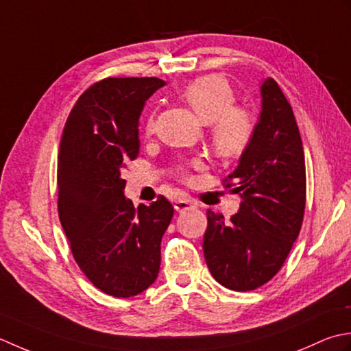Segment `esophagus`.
I'll return each mask as SVG.
<instances>
[{
	"instance_id": "34e87169",
	"label": "esophagus",
	"mask_w": 351,
	"mask_h": 351,
	"mask_svg": "<svg viewBox=\"0 0 351 351\" xmlns=\"http://www.w3.org/2000/svg\"><path fill=\"white\" fill-rule=\"evenodd\" d=\"M197 204L192 202V199H188V198H182V199H177V202L174 203V209L177 212H186V210H192L195 209Z\"/></svg>"
}]
</instances>
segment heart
I'll return each instance as SVG.
<instances>
[{
	"instance_id": "obj_1",
	"label": "heart",
	"mask_w": 351,
	"mask_h": 351,
	"mask_svg": "<svg viewBox=\"0 0 351 351\" xmlns=\"http://www.w3.org/2000/svg\"><path fill=\"white\" fill-rule=\"evenodd\" d=\"M182 95L204 123H210V141L218 157L233 160L247 152L256 130L254 119L248 110L234 106V92L226 78H195L184 86ZM145 132H154L153 117L148 118Z\"/></svg>"
}]
</instances>
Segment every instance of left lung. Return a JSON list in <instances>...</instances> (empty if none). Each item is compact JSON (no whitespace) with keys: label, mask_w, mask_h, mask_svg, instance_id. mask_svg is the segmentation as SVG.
Segmentation results:
<instances>
[{"label":"left lung","mask_w":351,"mask_h":351,"mask_svg":"<svg viewBox=\"0 0 351 351\" xmlns=\"http://www.w3.org/2000/svg\"><path fill=\"white\" fill-rule=\"evenodd\" d=\"M262 110L253 141L226 188L239 212L226 223L207 210L203 252L210 274L232 291H253L273 278L302 228L306 167L294 112L273 78L261 84Z\"/></svg>","instance_id":"1"}]
</instances>
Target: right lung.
<instances>
[{"instance_id": "right-lung-1", "label": "right lung", "mask_w": 351, "mask_h": 351, "mask_svg": "<svg viewBox=\"0 0 351 351\" xmlns=\"http://www.w3.org/2000/svg\"><path fill=\"white\" fill-rule=\"evenodd\" d=\"M165 86L156 77L104 78L77 99L57 162L59 218L84 276L106 294H141L160 269V242L174 207L125 198L121 171L139 154V117Z\"/></svg>"}]
</instances>
